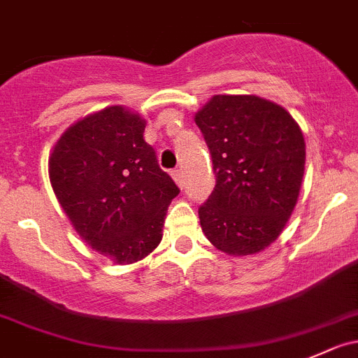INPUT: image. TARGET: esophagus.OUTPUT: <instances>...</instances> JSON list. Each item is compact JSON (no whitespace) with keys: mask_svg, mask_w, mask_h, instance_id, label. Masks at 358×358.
I'll return each instance as SVG.
<instances>
[{"mask_svg":"<svg viewBox=\"0 0 358 358\" xmlns=\"http://www.w3.org/2000/svg\"><path fill=\"white\" fill-rule=\"evenodd\" d=\"M171 176H173V180L176 182V185H178V187L183 185V173L180 171V169H175V171L171 173Z\"/></svg>","mask_w":358,"mask_h":358,"instance_id":"34e87169","label":"esophagus"}]
</instances>
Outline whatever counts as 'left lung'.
Instances as JSON below:
<instances>
[{"label":"left lung","instance_id":"left-lung-1","mask_svg":"<svg viewBox=\"0 0 358 358\" xmlns=\"http://www.w3.org/2000/svg\"><path fill=\"white\" fill-rule=\"evenodd\" d=\"M194 120L217 176L201 229L227 255H255L282 234L299 199L303 131L283 106L253 94H215Z\"/></svg>","mask_w":358,"mask_h":358}]
</instances>
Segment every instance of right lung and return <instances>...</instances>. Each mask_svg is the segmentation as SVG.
<instances>
[{
  "mask_svg": "<svg viewBox=\"0 0 358 358\" xmlns=\"http://www.w3.org/2000/svg\"><path fill=\"white\" fill-rule=\"evenodd\" d=\"M147 120L112 105L73 122L55 141L48 178L76 234L113 264H134L162 239L178 187L143 140Z\"/></svg>",
  "mask_w": 358,
  "mask_h": 358,
  "instance_id": "obj_1",
  "label": "right lung"
}]
</instances>
